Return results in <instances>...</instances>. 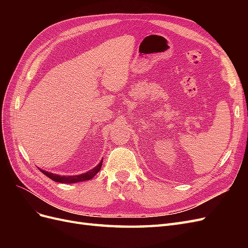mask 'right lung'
<instances>
[{"mask_svg": "<svg viewBox=\"0 0 248 248\" xmlns=\"http://www.w3.org/2000/svg\"><path fill=\"white\" fill-rule=\"evenodd\" d=\"M101 166H102V160L100 161V163L98 164V166H96L94 169L90 170L89 171L85 172V174H80V175H76V176H60V175H56V174H52V172H49V171H46V170H43L41 169L40 171L43 172L44 175L47 176L49 179L54 180V181L56 182H60V183H77V182H81V181H87V180H90L92 179L97 172H98L101 169Z\"/></svg>", "mask_w": 248, "mask_h": 248, "instance_id": "obj_1", "label": "right lung"}]
</instances>
